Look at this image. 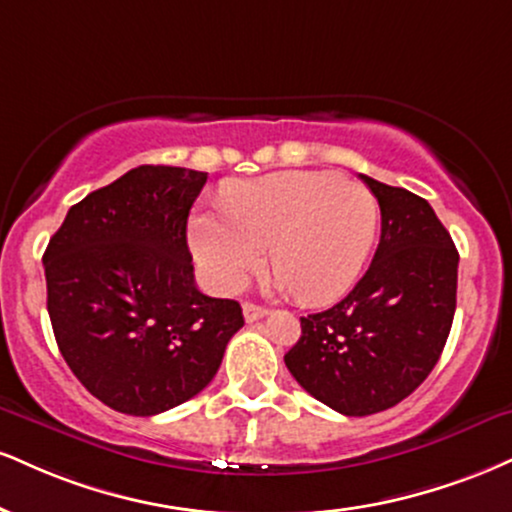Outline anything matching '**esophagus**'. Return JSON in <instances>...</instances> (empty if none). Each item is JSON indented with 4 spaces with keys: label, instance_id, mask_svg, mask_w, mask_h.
I'll list each match as a JSON object with an SVG mask.
<instances>
[{
    "label": "esophagus",
    "instance_id": "esophagus-1",
    "mask_svg": "<svg viewBox=\"0 0 512 512\" xmlns=\"http://www.w3.org/2000/svg\"><path fill=\"white\" fill-rule=\"evenodd\" d=\"M264 315H267V307L252 305V303H245V305H243V317H245V322H257V319H262Z\"/></svg>",
    "mask_w": 512,
    "mask_h": 512
}]
</instances>
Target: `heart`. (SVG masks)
<instances>
[{"label": "heart", "mask_w": 512, "mask_h": 512, "mask_svg": "<svg viewBox=\"0 0 512 512\" xmlns=\"http://www.w3.org/2000/svg\"><path fill=\"white\" fill-rule=\"evenodd\" d=\"M379 205L372 190L329 171H279L229 183L224 212H200L190 245L209 281L236 293L269 264L276 283L305 305L334 303L372 252Z\"/></svg>", "instance_id": "1"}]
</instances>
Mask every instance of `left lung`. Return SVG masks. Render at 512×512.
I'll return each instance as SVG.
<instances>
[{"label":"left lung","mask_w":512,"mask_h":512,"mask_svg":"<svg viewBox=\"0 0 512 512\" xmlns=\"http://www.w3.org/2000/svg\"><path fill=\"white\" fill-rule=\"evenodd\" d=\"M381 209L379 248L341 303L300 317L283 355L303 389L348 417L389 410L429 377L451 334L458 250L432 205L362 176Z\"/></svg>","instance_id":"left-lung-1"}]
</instances>
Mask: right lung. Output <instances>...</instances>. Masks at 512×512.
I'll list each match as a JSON object with an SVG mask.
<instances>
[{
  "label": "right lung",
  "instance_id": "obj_1",
  "mask_svg": "<svg viewBox=\"0 0 512 512\" xmlns=\"http://www.w3.org/2000/svg\"><path fill=\"white\" fill-rule=\"evenodd\" d=\"M205 171L138 166L66 214L45 250L47 312L66 365L112 410L150 417L197 396L243 326L195 286L186 226Z\"/></svg>",
  "mask_w": 512,
  "mask_h": 512
}]
</instances>
